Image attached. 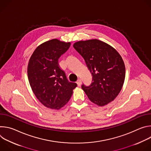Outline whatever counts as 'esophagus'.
Segmentation results:
<instances>
[{
    "instance_id": "34e87169",
    "label": "esophagus",
    "mask_w": 151,
    "mask_h": 151,
    "mask_svg": "<svg viewBox=\"0 0 151 151\" xmlns=\"http://www.w3.org/2000/svg\"><path fill=\"white\" fill-rule=\"evenodd\" d=\"M76 83H77V84H78V86H80V85H81V83H82V81H81V79H78V81H77V82H76Z\"/></svg>"
}]
</instances>
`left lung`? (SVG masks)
<instances>
[{"instance_id": "obj_1", "label": "left lung", "mask_w": 151, "mask_h": 151, "mask_svg": "<svg viewBox=\"0 0 151 151\" xmlns=\"http://www.w3.org/2000/svg\"><path fill=\"white\" fill-rule=\"evenodd\" d=\"M74 48L81 55L93 80L82 88L93 103L103 106L113 101L123 86L125 68L124 61L112 47L98 39L75 42Z\"/></svg>"}]
</instances>
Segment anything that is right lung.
Segmentation results:
<instances>
[{
    "label": "right lung",
    "instance_id": "obj_1",
    "mask_svg": "<svg viewBox=\"0 0 151 151\" xmlns=\"http://www.w3.org/2000/svg\"><path fill=\"white\" fill-rule=\"evenodd\" d=\"M70 46V42L54 39L38 46L28 64L27 75L36 98L45 106L58 110L70 100L76 83L69 82L59 66L58 58Z\"/></svg>",
    "mask_w": 151,
    "mask_h": 151
}]
</instances>
